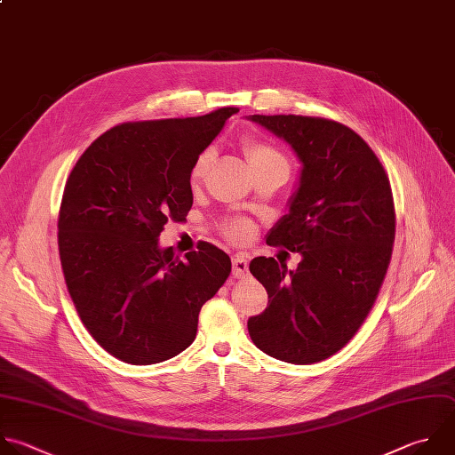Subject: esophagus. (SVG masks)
<instances>
[{
	"label": "esophagus",
	"instance_id": "esophagus-1",
	"mask_svg": "<svg viewBox=\"0 0 455 455\" xmlns=\"http://www.w3.org/2000/svg\"><path fill=\"white\" fill-rule=\"evenodd\" d=\"M232 275L234 278H244L248 275V260L244 255H235L232 259Z\"/></svg>",
	"mask_w": 455,
	"mask_h": 455
}]
</instances>
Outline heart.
Instances as JSON below:
<instances>
[{
	"mask_svg": "<svg viewBox=\"0 0 455 455\" xmlns=\"http://www.w3.org/2000/svg\"><path fill=\"white\" fill-rule=\"evenodd\" d=\"M244 154H246L248 163H250L253 172L255 170H262V168H282V170H287L285 157L280 154L276 148H273L267 142L250 139V140L244 142ZM212 159H214L212 149H205L204 154L198 157V161L195 163V168H193V173H191L193 182H200L207 175V172H209V168L212 164ZM221 230H223V234L230 241L241 243V241H246L250 237L251 223L246 221V220L235 218V220H230V221L223 223Z\"/></svg>",
	"mask_w": 455,
	"mask_h": 455,
	"instance_id": "1",
	"label": "heart"
}]
</instances>
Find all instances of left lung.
Masks as SVG:
<instances>
[{
	"label": "left lung",
	"mask_w": 455,
	"mask_h": 455,
	"mask_svg": "<svg viewBox=\"0 0 455 455\" xmlns=\"http://www.w3.org/2000/svg\"><path fill=\"white\" fill-rule=\"evenodd\" d=\"M250 119L282 137L301 163L289 212L266 239L301 260L294 271L273 257L250 262L269 306L248 320V332L278 361L320 363L355 336L384 282L395 241L389 179L364 139L338 121L294 114Z\"/></svg>",
	"instance_id": "1"
}]
</instances>
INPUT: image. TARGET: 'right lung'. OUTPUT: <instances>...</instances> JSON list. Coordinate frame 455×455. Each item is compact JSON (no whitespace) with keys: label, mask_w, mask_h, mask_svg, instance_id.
I'll return each mask as SVG.
<instances>
[{"label":"right lung","mask_w":455,"mask_h":455,"mask_svg":"<svg viewBox=\"0 0 455 455\" xmlns=\"http://www.w3.org/2000/svg\"><path fill=\"white\" fill-rule=\"evenodd\" d=\"M237 110L117 124L84 151L66 182V285L89 334L123 363L146 366L184 352L204 304L230 275L218 246L202 241L179 259L159 235L170 220L186 221L195 163Z\"/></svg>","instance_id":"1"}]
</instances>
